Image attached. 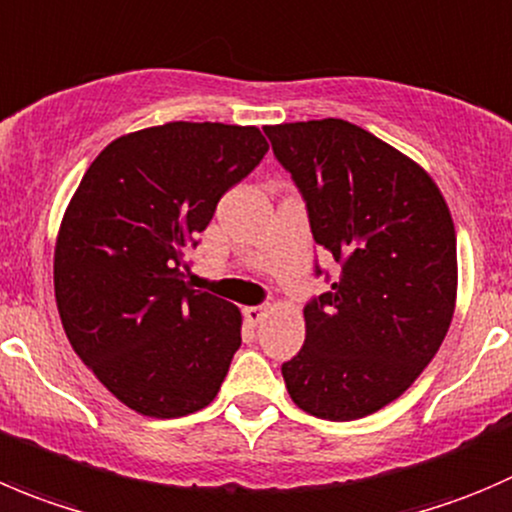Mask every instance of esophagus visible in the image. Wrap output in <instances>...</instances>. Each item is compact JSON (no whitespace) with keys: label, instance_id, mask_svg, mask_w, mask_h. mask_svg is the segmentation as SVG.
Wrapping results in <instances>:
<instances>
[{"label":"esophagus","instance_id":"34e87169","mask_svg":"<svg viewBox=\"0 0 512 512\" xmlns=\"http://www.w3.org/2000/svg\"><path fill=\"white\" fill-rule=\"evenodd\" d=\"M265 315H267V307H265V305L245 307V320L252 322V325H257V322H260Z\"/></svg>","mask_w":512,"mask_h":512}]
</instances>
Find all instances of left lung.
Masks as SVG:
<instances>
[{
	"label": "left lung",
	"instance_id": "left-lung-1",
	"mask_svg": "<svg viewBox=\"0 0 512 512\" xmlns=\"http://www.w3.org/2000/svg\"><path fill=\"white\" fill-rule=\"evenodd\" d=\"M265 135L315 245L337 262L330 290L305 305V345L282 365L287 393L315 418H365L443 345L458 290L453 217L423 167L357 124L310 119Z\"/></svg>",
	"mask_w": 512,
	"mask_h": 512
}]
</instances>
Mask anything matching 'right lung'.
Listing matches in <instances>:
<instances>
[{"mask_svg": "<svg viewBox=\"0 0 512 512\" xmlns=\"http://www.w3.org/2000/svg\"><path fill=\"white\" fill-rule=\"evenodd\" d=\"M267 152L257 127L167 122L104 147L64 212L54 297L74 352L127 408L182 418L240 347L232 302L185 282V252Z\"/></svg>", "mask_w": 512, "mask_h": 512, "instance_id": "right-lung-1", "label": "right lung"}]
</instances>
